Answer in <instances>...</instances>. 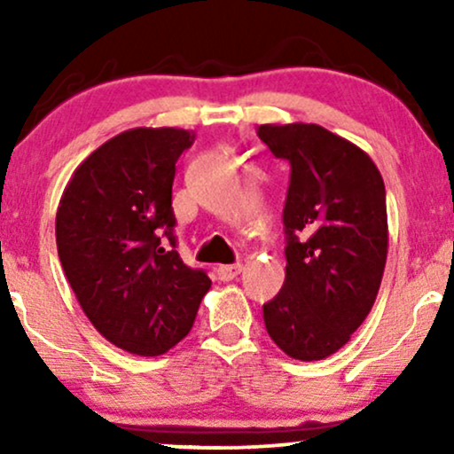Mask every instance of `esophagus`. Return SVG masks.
I'll return each mask as SVG.
<instances>
[{
	"label": "esophagus",
	"mask_w": 454,
	"mask_h": 454,
	"mask_svg": "<svg viewBox=\"0 0 454 454\" xmlns=\"http://www.w3.org/2000/svg\"><path fill=\"white\" fill-rule=\"evenodd\" d=\"M243 270V264L237 262V264H222V267H217V278L222 281H231L237 278L239 273Z\"/></svg>",
	"instance_id": "obj_1"
}]
</instances>
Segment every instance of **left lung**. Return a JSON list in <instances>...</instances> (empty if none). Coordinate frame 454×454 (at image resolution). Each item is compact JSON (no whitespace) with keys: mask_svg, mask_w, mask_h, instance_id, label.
Segmentation results:
<instances>
[{"mask_svg":"<svg viewBox=\"0 0 454 454\" xmlns=\"http://www.w3.org/2000/svg\"><path fill=\"white\" fill-rule=\"evenodd\" d=\"M258 137L290 161L286 281L262 305L264 326L288 356L322 361L376 303L388 254L387 190L363 149L316 123H267Z\"/></svg>","mask_w":454,"mask_h":454,"instance_id":"1","label":"left lung"}]
</instances>
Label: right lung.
I'll list each match as a JSON object with an SVG mask.
<instances>
[{
  "label": "right lung",
  "mask_w": 454,
  "mask_h": 454,
  "mask_svg": "<svg viewBox=\"0 0 454 454\" xmlns=\"http://www.w3.org/2000/svg\"><path fill=\"white\" fill-rule=\"evenodd\" d=\"M194 132L134 128L106 140L66 185L55 217L61 267L102 337L138 356L190 333L211 279L176 252L173 181Z\"/></svg>",
  "instance_id": "right-lung-1"
}]
</instances>
